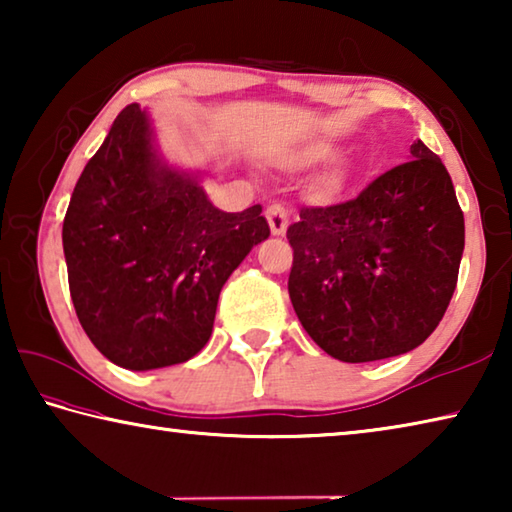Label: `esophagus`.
I'll list each match as a JSON object with an SVG mask.
<instances>
[{"label":"esophagus","mask_w":512,"mask_h":512,"mask_svg":"<svg viewBox=\"0 0 512 512\" xmlns=\"http://www.w3.org/2000/svg\"><path fill=\"white\" fill-rule=\"evenodd\" d=\"M266 219H268V225H271L273 235H284V232H287V225H289L287 205L280 201L271 203L266 207Z\"/></svg>","instance_id":"esophagus-1"}]
</instances>
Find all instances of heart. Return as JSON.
Here are the masks:
<instances>
[{"instance_id":"heart-1","label":"heart","mask_w":512,"mask_h":512,"mask_svg":"<svg viewBox=\"0 0 512 512\" xmlns=\"http://www.w3.org/2000/svg\"><path fill=\"white\" fill-rule=\"evenodd\" d=\"M332 151H334L332 144H327L323 140L307 142V144H302L300 149L296 151V162L300 164V167H309V164H316L320 160L329 158V155H332ZM343 180H345L343 169L341 167H334V169L327 171L325 187L327 189H339L343 185Z\"/></svg>"}]
</instances>
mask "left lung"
I'll list each match as a JSON object with an SVG mask.
<instances>
[{
  "label": "left lung",
  "instance_id": "obj_1",
  "mask_svg": "<svg viewBox=\"0 0 512 512\" xmlns=\"http://www.w3.org/2000/svg\"><path fill=\"white\" fill-rule=\"evenodd\" d=\"M287 239L302 327L329 357L366 363L418 348L443 320L465 221L443 160L418 140L359 196L302 207Z\"/></svg>",
  "mask_w": 512,
  "mask_h": 512
}]
</instances>
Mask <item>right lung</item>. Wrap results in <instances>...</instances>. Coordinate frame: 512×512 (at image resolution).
I'll use <instances>...</instances> for the list:
<instances>
[{
	"mask_svg": "<svg viewBox=\"0 0 512 512\" xmlns=\"http://www.w3.org/2000/svg\"><path fill=\"white\" fill-rule=\"evenodd\" d=\"M268 235L262 205L221 212L196 178L162 167L131 103L85 164L63 221L79 323L121 368L192 359L210 341L225 280Z\"/></svg>",
	"mask_w": 512,
	"mask_h": 512,
	"instance_id": "right-lung-1",
	"label": "right lung"
}]
</instances>
